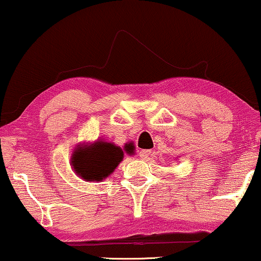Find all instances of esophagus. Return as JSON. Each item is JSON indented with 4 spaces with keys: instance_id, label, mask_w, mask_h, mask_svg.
I'll return each mask as SVG.
<instances>
[{
    "instance_id": "34e87169",
    "label": "esophagus",
    "mask_w": 261,
    "mask_h": 261,
    "mask_svg": "<svg viewBox=\"0 0 261 261\" xmlns=\"http://www.w3.org/2000/svg\"><path fill=\"white\" fill-rule=\"evenodd\" d=\"M151 153H153V151L151 150H148V149H141L140 150V156H141V159H143V160H148L149 159V158L151 156Z\"/></svg>"
}]
</instances>
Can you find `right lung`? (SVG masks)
I'll return each mask as SVG.
<instances>
[{"label": "right lung", "instance_id": "1", "mask_svg": "<svg viewBox=\"0 0 261 261\" xmlns=\"http://www.w3.org/2000/svg\"><path fill=\"white\" fill-rule=\"evenodd\" d=\"M133 144H125L124 149L112 142L98 140L95 143L78 146L72 154V166L75 173L88 182H102L115 170L124 158V151L134 154Z\"/></svg>", "mask_w": 261, "mask_h": 261}]
</instances>
